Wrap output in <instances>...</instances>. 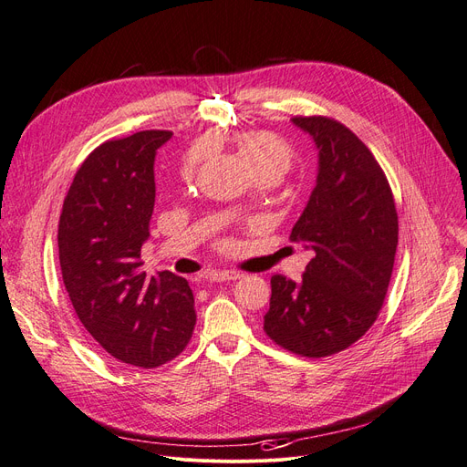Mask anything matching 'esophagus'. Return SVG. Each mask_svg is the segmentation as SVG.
Instances as JSON below:
<instances>
[{
    "label": "esophagus",
    "instance_id": "esophagus-1",
    "mask_svg": "<svg viewBox=\"0 0 467 467\" xmlns=\"http://www.w3.org/2000/svg\"><path fill=\"white\" fill-rule=\"evenodd\" d=\"M205 279L212 283H224V281H236L240 279V273L236 271H219V269H212L205 273Z\"/></svg>",
    "mask_w": 467,
    "mask_h": 467
}]
</instances>
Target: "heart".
<instances>
[{
	"mask_svg": "<svg viewBox=\"0 0 467 467\" xmlns=\"http://www.w3.org/2000/svg\"><path fill=\"white\" fill-rule=\"evenodd\" d=\"M234 142L238 144L240 155L257 175L273 172V175L281 177L295 160V151H292L290 144L273 132H240L234 136Z\"/></svg>",
	"mask_w": 467,
	"mask_h": 467,
	"instance_id": "1",
	"label": "heart"
}]
</instances>
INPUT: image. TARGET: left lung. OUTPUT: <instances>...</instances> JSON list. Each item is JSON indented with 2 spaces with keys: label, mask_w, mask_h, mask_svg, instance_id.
<instances>
[{
  "label": "left lung",
  "mask_w": 467,
  "mask_h": 467,
  "mask_svg": "<svg viewBox=\"0 0 467 467\" xmlns=\"http://www.w3.org/2000/svg\"><path fill=\"white\" fill-rule=\"evenodd\" d=\"M317 148V181L292 227L314 257L302 281L271 277L264 331L306 358L337 354L368 333L390 283L399 215L381 165L359 138L329 117H295Z\"/></svg>",
  "instance_id": "obj_1"
}]
</instances>
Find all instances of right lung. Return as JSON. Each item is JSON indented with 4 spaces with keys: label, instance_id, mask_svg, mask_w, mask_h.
<instances>
[{
    "label": "right lung",
    "instance_id": "add662e5",
    "mask_svg": "<svg viewBox=\"0 0 467 467\" xmlns=\"http://www.w3.org/2000/svg\"><path fill=\"white\" fill-rule=\"evenodd\" d=\"M172 132L140 130L82 161L59 217L63 283L77 317L115 359L151 369L177 358L196 325L188 281L146 277L140 250L155 203L153 161Z\"/></svg>",
    "mask_w": 467,
    "mask_h": 467
}]
</instances>
